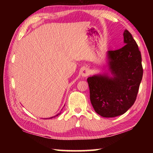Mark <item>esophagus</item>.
Returning a JSON list of instances; mask_svg holds the SVG:
<instances>
[{
  "label": "esophagus",
  "mask_w": 153,
  "mask_h": 153,
  "mask_svg": "<svg viewBox=\"0 0 153 153\" xmlns=\"http://www.w3.org/2000/svg\"><path fill=\"white\" fill-rule=\"evenodd\" d=\"M81 74L83 77H86L89 75V71L87 69H83L81 72Z\"/></svg>",
  "instance_id": "34e87169"
}]
</instances>
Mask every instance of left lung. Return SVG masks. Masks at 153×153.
I'll list each match as a JSON object with an SVG mask.
<instances>
[{
    "instance_id": "left-lung-1",
    "label": "left lung",
    "mask_w": 153,
    "mask_h": 153,
    "mask_svg": "<svg viewBox=\"0 0 153 153\" xmlns=\"http://www.w3.org/2000/svg\"><path fill=\"white\" fill-rule=\"evenodd\" d=\"M123 38L125 46L108 52L113 77L105 75L87 79L92 107L104 117L122 115L134 105L143 76L138 45L128 30L124 32Z\"/></svg>"
}]
</instances>
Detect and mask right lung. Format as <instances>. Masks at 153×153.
<instances>
[{"mask_svg": "<svg viewBox=\"0 0 153 153\" xmlns=\"http://www.w3.org/2000/svg\"><path fill=\"white\" fill-rule=\"evenodd\" d=\"M60 114H61V112L60 113H59L58 114H57V115H55V116H54V117H50V118H48V119H52V118H53V117H56V116H58V115H60ZM48 119V118H47Z\"/></svg>", "mask_w": 153, "mask_h": 153, "instance_id": "1", "label": "right lung"}]
</instances>
